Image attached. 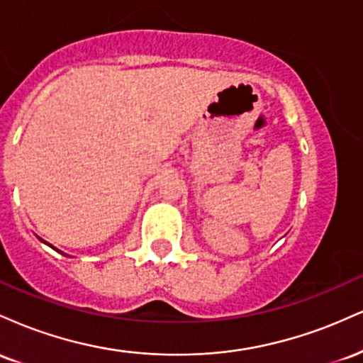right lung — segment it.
<instances>
[{"label": "right lung", "instance_id": "1", "mask_svg": "<svg viewBox=\"0 0 363 363\" xmlns=\"http://www.w3.org/2000/svg\"><path fill=\"white\" fill-rule=\"evenodd\" d=\"M40 240H43V239H40ZM43 242H44V240H43ZM49 245H51V244H49ZM51 247H52V245H51ZM52 249H56V247H52ZM56 251H57V249H56ZM57 252H61V251H57ZM61 254H65V252H61Z\"/></svg>", "mask_w": 363, "mask_h": 363}]
</instances>
